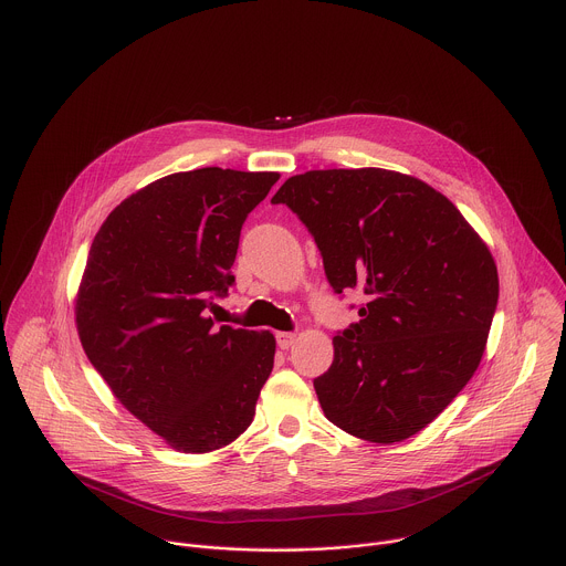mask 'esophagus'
Masks as SVG:
<instances>
[{"label": "esophagus", "instance_id": "esophagus-1", "mask_svg": "<svg viewBox=\"0 0 566 566\" xmlns=\"http://www.w3.org/2000/svg\"><path fill=\"white\" fill-rule=\"evenodd\" d=\"M294 343H296V334H292V332H279L276 334V345L281 349H290Z\"/></svg>", "mask_w": 566, "mask_h": 566}]
</instances>
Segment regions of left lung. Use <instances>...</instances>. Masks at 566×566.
<instances>
[{"label": "left lung", "mask_w": 566, "mask_h": 566, "mask_svg": "<svg viewBox=\"0 0 566 566\" xmlns=\"http://www.w3.org/2000/svg\"><path fill=\"white\" fill-rule=\"evenodd\" d=\"M272 203L314 237L336 294L367 296L314 378L327 420L382 444L418 433L480 365L497 305L489 248L447 197L391 170H310Z\"/></svg>", "instance_id": "obj_1"}]
</instances>
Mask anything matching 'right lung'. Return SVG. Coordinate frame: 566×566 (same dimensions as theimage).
Instances as JSON below:
<instances>
[{
	"instance_id": "right-lung-1",
	"label": "right lung",
	"mask_w": 566,
	"mask_h": 566,
	"mask_svg": "<svg viewBox=\"0 0 566 566\" xmlns=\"http://www.w3.org/2000/svg\"><path fill=\"white\" fill-rule=\"evenodd\" d=\"M276 181L223 168L168 175L122 201L91 245L75 305L84 352L179 451L239 438L274 367L270 332L219 327L208 307L234 283L241 228Z\"/></svg>"
}]
</instances>
